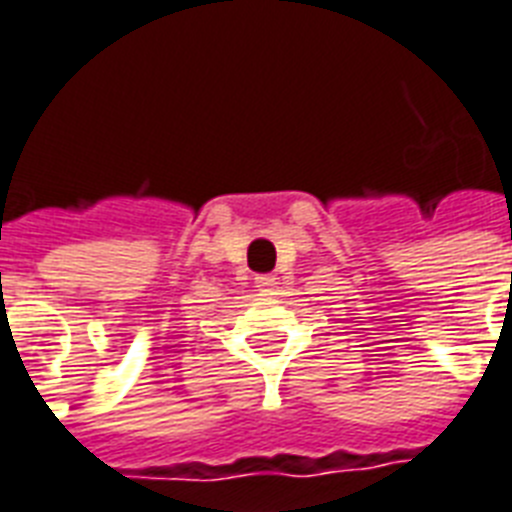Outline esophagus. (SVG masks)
<instances>
[{
  "label": "esophagus",
  "instance_id": "esophagus-1",
  "mask_svg": "<svg viewBox=\"0 0 512 512\" xmlns=\"http://www.w3.org/2000/svg\"><path fill=\"white\" fill-rule=\"evenodd\" d=\"M255 284H257V292H263V294L276 292V276H273V273H263V276H257Z\"/></svg>",
  "mask_w": 512,
  "mask_h": 512
}]
</instances>
